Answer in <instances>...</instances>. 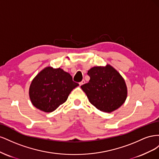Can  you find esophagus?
I'll return each instance as SVG.
<instances>
[{"mask_svg": "<svg viewBox=\"0 0 159 159\" xmlns=\"http://www.w3.org/2000/svg\"><path fill=\"white\" fill-rule=\"evenodd\" d=\"M84 84H85V80H83L82 81H81V82H80V85H84Z\"/></svg>", "mask_w": 159, "mask_h": 159, "instance_id": "34e87169", "label": "esophagus"}]
</instances>
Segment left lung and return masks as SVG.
Masks as SVG:
<instances>
[{"mask_svg": "<svg viewBox=\"0 0 159 159\" xmlns=\"http://www.w3.org/2000/svg\"><path fill=\"white\" fill-rule=\"evenodd\" d=\"M89 82L81 86L89 102L103 112L111 113L125 102L127 88L123 77L109 64L91 68Z\"/></svg>", "mask_w": 159, "mask_h": 159, "instance_id": "1", "label": "left lung"}]
</instances>
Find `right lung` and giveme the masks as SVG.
<instances>
[{
    "label": "right lung",
    "instance_id": "1",
    "mask_svg": "<svg viewBox=\"0 0 159 159\" xmlns=\"http://www.w3.org/2000/svg\"><path fill=\"white\" fill-rule=\"evenodd\" d=\"M79 84L61 68L47 67L33 79L29 96L34 107L44 112H52L63 104L71 91Z\"/></svg>",
    "mask_w": 159,
    "mask_h": 159
}]
</instances>
